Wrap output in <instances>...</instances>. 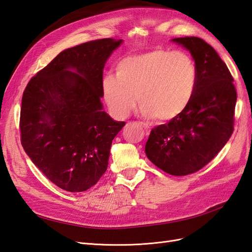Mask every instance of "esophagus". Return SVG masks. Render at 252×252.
<instances>
[{
    "label": "esophagus",
    "instance_id": "esophagus-1",
    "mask_svg": "<svg viewBox=\"0 0 252 252\" xmlns=\"http://www.w3.org/2000/svg\"><path fill=\"white\" fill-rule=\"evenodd\" d=\"M140 125L145 129V130H146V134H148L149 133V129H148V126L145 124V123H143V122H140Z\"/></svg>",
    "mask_w": 252,
    "mask_h": 252
}]
</instances>
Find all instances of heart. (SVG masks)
I'll use <instances>...</instances> for the list:
<instances>
[{"label":"heart","mask_w":252,"mask_h":252,"mask_svg":"<svg viewBox=\"0 0 252 252\" xmlns=\"http://www.w3.org/2000/svg\"><path fill=\"white\" fill-rule=\"evenodd\" d=\"M116 75L106 74L102 83L105 101L114 116L127 118L139 98L145 116L169 122L191 103L199 72L189 53L158 48L120 60Z\"/></svg>","instance_id":"heart-1"}]
</instances>
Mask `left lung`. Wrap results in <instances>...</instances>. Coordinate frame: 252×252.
Returning a JSON list of instances; mask_svg holds the SVG:
<instances>
[{
    "label": "left lung",
    "instance_id": "1",
    "mask_svg": "<svg viewBox=\"0 0 252 252\" xmlns=\"http://www.w3.org/2000/svg\"><path fill=\"white\" fill-rule=\"evenodd\" d=\"M172 41L195 61V94L180 117L152 128L145 152L159 169L180 177L202 169L230 139L236 90L229 69L209 44L196 36Z\"/></svg>",
    "mask_w": 252,
    "mask_h": 252
}]
</instances>
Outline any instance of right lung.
I'll list each match as a JSON object with an SVG mask.
<instances>
[{
    "instance_id": "obj_1",
    "label": "right lung",
    "mask_w": 252,
    "mask_h": 252,
    "mask_svg": "<svg viewBox=\"0 0 252 252\" xmlns=\"http://www.w3.org/2000/svg\"><path fill=\"white\" fill-rule=\"evenodd\" d=\"M121 43L100 39L63 50L23 94L22 146L66 191H85L96 184L107 169L114 136L125 125L113 121L101 103L104 66Z\"/></svg>"
}]
</instances>
